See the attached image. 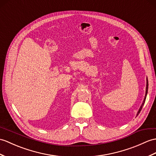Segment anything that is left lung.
Returning <instances> with one entry per match:
<instances>
[{
  "label": "left lung",
  "mask_w": 156,
  "mask_h": 156,
  "mask_svg": "<svg viewBox=\"0 0 156 156\" xmlns=\"http://www.w3.org/2000/svg\"><path fill=\"white\" fill-rule=\"evenodd\" d=\"M147 90H148V80H147V79H146V94H145V97H144V101H143V102H142V105H141V106H140V109H139L138 112H137V113L136 116H137V115H138V114H140V111L142 110V107H143L144 104V103H145V101H146V96H147Z\"/></svg>",
  "instance_id": "1"
}]
</instances>
